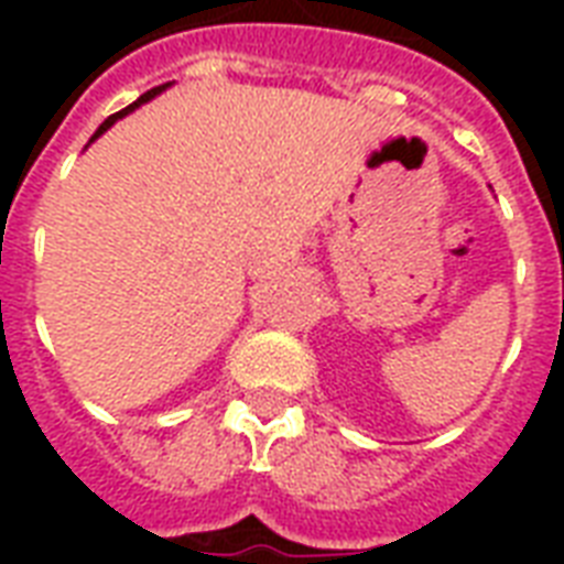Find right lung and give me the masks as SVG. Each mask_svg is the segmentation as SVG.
<instances>
[{"instance_id": "obj_1", "label": "right lung", "mask_w": 564, "mask_h": 564, "mask_svg": "<svg viewBox=\"0 0 564 564\" xmlns=\"http://www.w3.org/2000/svg\"><path fill=\"white\" fill-rule=\"evenodd\" d=\"M161 90H163V87H154V90L143 93V96H140V99H137V101H134V105H128V108H126V110H119V113H113V117H108V119H105V122H101V126H99V131H96V134H93V140H96V137H99V134H105V131H108V128H110V126H113V122H117V119H119V117H126L128 110H134V108H137V105H143V101H149V99H152V96H158V93H161Z\"/></svg>"}]
</instances>
